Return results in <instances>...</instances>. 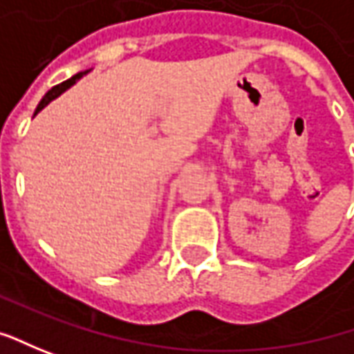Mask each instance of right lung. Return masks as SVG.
I'll return each instance as SVG.
<instances>
[{"instance_id":"1","label":"right lung","mask_w":354,"mask_h":354,"mask_svg":"<svg viewBox=\"0 0 354 354\" xmlns=\"http://www.w3.org/2000/svg\"><path fill=\"white\" fill-rule=\"evenodd\" d=\"M88 72H90V70H84V72H78L76 76H72V78L66 80V82H62V84H58V86H55L53 90H48V92H46V95H44L43 100H41V104H39V107H37V111H35V115H37V113H39V111H41L43 107H46V105L50 104L53 100H56V97H58L60 93L66 92V90H68V88H70V86H74V84H76V82H78V80L82 78V76H86Z\"/></svg>"}]
</instances>
